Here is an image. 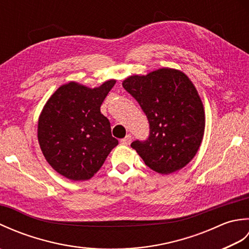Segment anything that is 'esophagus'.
I'll list each match as a JSON object with an SVG mask.
<instances>
[{"mask_svg": "<svg viewBox=\"0 0 249 249\" xmlns=\"http://www.w3.org/2000/svg\"><path fill=\"white\" fill-rule=\"evenodd\" d=\"M121 142H122V144H126V145H128V144H130V142H131V136L130 135H127L125 137V138H123L121 140Z\"/></svg>", "mask_w": 249, "mask_h": 249, "instance_id": "esophagus-1", "label": "esophagus"}]
</instances>
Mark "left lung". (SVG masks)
<instances>
[{
  "label": "left lung",
  "instance_id": "obj_1",
  "mask_svg": "<svg viewBox=\"0 0 249 249\" xmlns=\"http://www.w3.org/2000/svg\"><path fill=\"white\" fill-rule=\"evenodd\" d=\"M123 88L150 123L149 138L130 146L157 173H173L186 166L197 154L205 127L203 104L189 78L181 71L160 68L126 78Z\"/></svg>",
  "mask_w": 249,
  "mask_h": 249
}]
</instances>
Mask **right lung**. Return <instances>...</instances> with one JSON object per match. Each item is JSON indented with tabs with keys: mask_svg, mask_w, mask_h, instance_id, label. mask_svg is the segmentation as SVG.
<instances>
[{
	"mask_svg": "<svg viewBox=\"0 0 249 249\" xmlns=\"http://www.w3.org/2000/svg\"><path fill=\"white\" fill-rule=\"evenodd\" d=\"M108 80L98 88L77 82L61 86L44 106L37 137L49 165L71 181L91 178L119 141L100 106L113 88Z\"/></svg>",
	"mask_w": 249,
	"mask_h": 249,
	"instance_id": "1",
	"label": "right lung"
}]
</instances>
